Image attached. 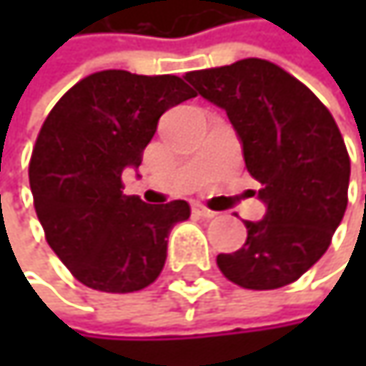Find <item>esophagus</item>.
Returning a JSON list of instances; mask_svg holds the SVG:
<instances>
[{
    "label": "esophagus",
    "instance_id": "esophagus-1",
    "mask_svg": "<svg viewBox=\"0 0 366 366\" xmlns=\"http://www.w3.org/2000/svg\"><path fill=\"white\" fill-rule=\"evenodd\" d=\"M192 212H194L197 216H201V218H216V216H218L214 209H207V207H203V205H194Z\"/></svg>",
    "mask_w": 366,
    "mask_h": 366
}]
</instances>
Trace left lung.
<instances>
[{
  "label": "left lung",
  "instance_id": "left-lung-1",
  "mask_svg": "<svg viewBox=\"0 0 366 366\" xmlns=\"http://www.w3.org/2000/svg\"><path fill=\"white\" fill-rule=\"evenodd\" d=\"M194 95L227 112L246 167L260 182L264 218L246 220L248 239L216 262L227 280L273 290L299 280L330 246L347 207L350 157L325 104L264 59L188 71Z\"/></svg>",
  "mask_w": 366,
  "mask_h": 366
}]
</instances>
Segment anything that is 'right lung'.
Returning <instances> with one entry per match:
<instances>
[{
  "mask_svg": "<svg viewBox=\"0 0 366 366\" xmlns=\"http://www.w3.org/2000/svg\"><path fill=\"white\" fill-rule=\"evenodd\" d=\"M194 91L178 76L106 69L74 84L44 120L29 184L46 242L78 282L135 292L163 271L167 237L186 201L148 205L122 194V172L142 165L159 118Z\"/></svg>",
  "mask_w": 366,
  "mask_h": 366,
  "instance_id": "right-lung-1",
  "label": "right lung"
}]
</instances>
